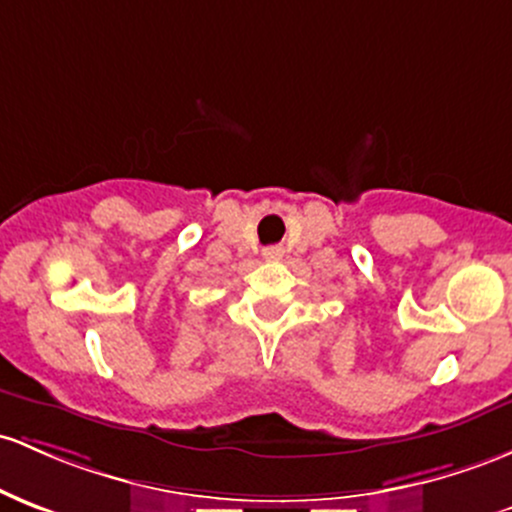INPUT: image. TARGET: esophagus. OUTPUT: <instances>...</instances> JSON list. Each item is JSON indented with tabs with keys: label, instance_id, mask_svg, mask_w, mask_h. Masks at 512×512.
Returning <instances> with one entry per match:
<instances>
[{
	"label": "esophagus",
	"instance_id": "1",
	"mask_svg": "<svg viewBox=\"0 0 512 512\" xmlns=\"http://www.w3.org/2000/svg\"><path fill=\"white\" fill-rule=\"evenodd\" d=\"M265 257L267 260H279V257H282V250H279V247H267Z\"/></svg>",
	"mask_w": 512,
	"mask_h": 512
}]
</instances>
